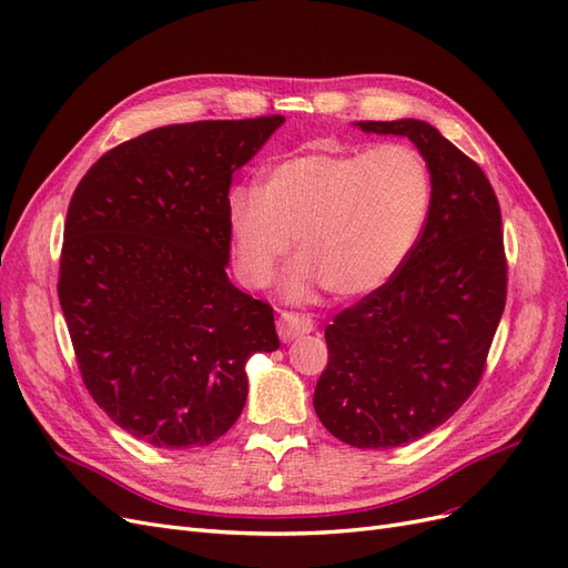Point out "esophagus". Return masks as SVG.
Instances as JSON below:
<instances>
[{
  "mask_svg": "<svg viewBox=\"0 0 568 568\" xmlns=\"http://www.w3.org/2000/svg\"><path fill=\"white\" fill-rule=\"evenodd\" d=\"M313 329H315L313 320L307 315H298V313H282L280 322H277V334L284 343L311 334Z\"/></svg>",
  "mask_w": 568,
  "mask_h": 568,
  "instance_id": "1",
  "label": "esophagus"
}]
</instances>
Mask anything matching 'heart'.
<instances>
[{"label": "heart", "mask_w": 568, "mask_h": 568, "mask_svg": "<svg viewBox=\"0 0 568 568\" xmlns=\"http://www.w3.org/2000/svg\"><path fill=\"white\" fill-rule=\"evenodd\" d=\"M432 196L428 165L407 144L294 153L265 170L261 189L234 186L225 199L239 277L267 286L296 239L291 301H311L320 286L369 296L417 248Z\"/></svg>", "instance_id": "b5f03b06"}]
</instances>
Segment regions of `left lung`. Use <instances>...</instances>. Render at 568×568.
<instances>
[{"label":"left lung","instance_id":"obj_1","mask_svg":"<svg viewBox=\"0 0 568 568\" xmlns=\"http://www.w3.org/2000/svg\"><path fill=\"white\" fill-rule=\"evenodd\" d=\"M407 136L432 173V211L395 277L334 317L315 386L326 432L363 450L407 445L448 422L476 388L507 298L503 217L488 178L415 118L359 120Z\"/></svg>","mask_w":568,"mask_h":568}]
</instances>
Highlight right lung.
Wrapping results in <instances>:
<instances>
[{"mask_svg": "<svg viewBox=\"0 0 568 568\" xmlns=\"http://www.w3.org/2000/svg\"><path fill=\"white\" fill-rule=\"evenodd\" d=\"M282 115L201 120L104 153L68 205L59 301L94 403L153 448L211 445L242 415L274 313L230 277L225 199Z\"/></svg>", "mask_w": 568, "mask_h": 568, "instance_id": "right-lung-1", "label": "right lung"}]
</instances>
